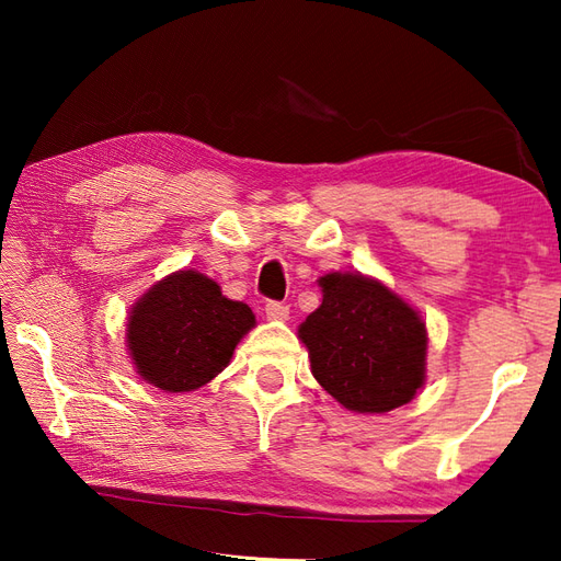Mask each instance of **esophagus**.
Wrapping results in <instances>:
<instances>
[{
	"mask_svg": "<svg viewBox=\"0 0 561 561\" xmlns=\"http://www.w3.org/2000/svg\"><path fill=\"white\" fill-rule=\"evenodd\" d=\"M265 313L270 320H287L289 318V306H284L279 301H270L265 306Z\"/></svg>",
	"mask_w": 561,
	"mask_h": 561,
	"instance_id": "34e87169",
	"label": "esophagus"
}]
</instances>
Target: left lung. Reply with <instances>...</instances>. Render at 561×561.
<instances>
[{"instance_id": "8db88e82", "label": "left lung", "mask_w": 561, "mask_h": 561, "mask_svg": "<svg viewBox=\"0 0 561 561\" xmlns=\"http://www.w3.org/2000/svg\"><path fill=\"white\" fill-rule=\"evenodd\" d=\"M318 284L323 304L299 328L318 383L359 414L408 404L426 378L422 316L359 272H330Z\"/></svg>"}]
</instances>
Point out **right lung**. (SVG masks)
<instances>
[{"mask_svg":"<svg viewBox=\"0 0 561 561\" xmlns=\"http://www.w3.org/2000/svg\"><path fill=\"white\" fill-rule=\"evenodd\" d=\"M255 328L241 301L197 270L153 284L127 318V350L137 374L165 392L197 390L229 366L236 344Z\"/></svg>","mask_w":561,"mask_h":561,"instance_id":"add662e5","label":"right lung"}]
</instances>
